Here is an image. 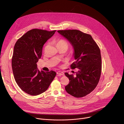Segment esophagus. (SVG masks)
<instances>
[{"label": "esophagus", "instance_id": "obj_1", "mask_svg": "<svg viewBox=\"0 0 124 124\" xmlns=\"http://www.w3.org/2000/svg\"><path fill=\"white\" fill-rule=\"evenodd\" d=\"M57 74L59 75H61V76H64V74L63 72H57Z\"/></svg>", "mask_w": 124, "mask_h": 124}]
</instances>
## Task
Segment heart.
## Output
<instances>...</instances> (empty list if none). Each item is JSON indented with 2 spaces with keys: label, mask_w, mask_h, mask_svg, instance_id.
Returning <instances> with one entry per match:
<instances>
[{
  "label": "heart",
  "mask_w": 124,
  "mask_h": 124,
  "mask_svg": "<svg viewBox=\"0 0 124 124\" xmlns=\"http://www.w3.org/2000/svg\"><path fill=\"white\" fill-rule=\"evenodd\" d=\"M56 46H66V47H68V42L64 39H61L57 40L56 41Z\"/></svg>",
  "instance_id": "b5f03b06"
}]
</instances>
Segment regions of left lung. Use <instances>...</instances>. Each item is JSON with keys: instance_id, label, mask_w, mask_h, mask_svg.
<instances>
[{"instance_id": "1", "label": "left lung", "mask_w": 124, "mask_h": 124, "mask_svg": "<svg viewBox=\"0 0 124 124\" xmlns=\"http://www.w3.org/2000/svg\"><path fill=\"white\" fill-rule=\"evenodd\" d=\"M74 48L76 61L72 69H78L76 76L65 73L69 79L65 86L66 92L76 98H81L92 92L97 86L101 72V51L90 35L78 30H58Z\"/></svg>"}]
</instances>
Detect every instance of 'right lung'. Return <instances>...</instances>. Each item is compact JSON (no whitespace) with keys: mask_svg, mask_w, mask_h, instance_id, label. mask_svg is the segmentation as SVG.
Returning a JSON list of instances; mask_svg holds the SVG:
<instances>
[{"mask_svg":"<svg viewBox=\"0 0 124 124\" xmlns=\"http://www.w3.org/2000/svg\"><path fill=\"white\" fill-rule=\"evenodd\" d=\"M56 30L33 29L16 42L12 59L15 81L26 93L37 96L45 92L54 78V71L39 70L37 62L41 58L43 46Z\"/></svg>","mask_w":124,"mask_h":124,"instance_id":"obj_1","label":"right lung"}]
</instances>
